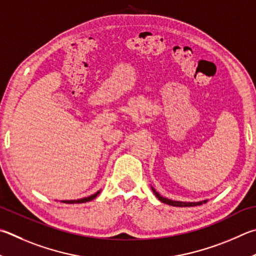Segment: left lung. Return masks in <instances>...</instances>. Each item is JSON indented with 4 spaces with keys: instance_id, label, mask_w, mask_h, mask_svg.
<instances>
[{
    "instance_id": "obj_1",
    "label": "left lung",
    "mask_w": 256,
    "mask_h": 256,
    "mask_svg": "<svg viewBox=\"0 0 256 256\" xmlns=\"http://www.w3.org/2000/svg\"><path fill=\"white\" fill-rule=\"evenodd\" d=\"M152 188V192H154V194H156V197L159 199L160 202H164V204H166V205H170V206H174V207H192V206H198V205H202V204H205V202H207L208 200L206 199V200H202V202H178V200H171V199H168V198H166V197H164V196H161V194L156 192V190L153 188V187H151Z\"/></svg>"
}]
</instances>
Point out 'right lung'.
Here are the masks:
<instances>
[{
	"mask_svg": "<svg viewBox=\"0 0 256 256\" xmlns=\"http://www.w3.org/2000/svg\"><path fill=\"white\" fill-rule=\"evenodd\" d=\"M100 192H100H95L94 194H92V196H90V197H85V198H82V199H77V200H62V202H64V204H82V202H90V200H92V199H94V198H96L97 194H98Z\"/></svg>",
	"mask_w": 256,
	"mask_h": 256,
	"instance_id": "1",
	"label": "right lung"
}]
</instances>
